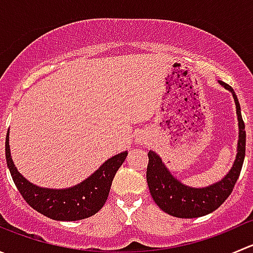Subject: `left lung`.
<instances>
[{"label": "left lung", "instance_id": "left-lung-1", "mask_svg": "<svg viewBox=\"0 0 253 253\" xmlns=\"http://www.w3.org/2000/svg\"><path fill=\"white\" fill-rule=\"evenodd\" d=\"M226 90L233 94L236 105L237 121H239V141L235 162L229 172L218 182L206 187H191L175 177L165 167L162 158L153 150H149L147 167V182L154 202L162 211L176 218H198L207 215L219 208L230 196L237 178L240 176L245 159L246 132L241 116L237 96L229 84L218 81Z\"/></svg>", "mask_w": 253, "mask_h": 253}]
</instances>
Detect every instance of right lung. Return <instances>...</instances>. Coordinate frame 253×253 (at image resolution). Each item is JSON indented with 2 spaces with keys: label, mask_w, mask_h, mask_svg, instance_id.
I'll return each instance as SVG.
<instances>
[{
  "label": "right lung",
  "mask_w": 253,
  "mask_h": 253,
  "mask_svg": "<svg viewBox=\"0 0 253 253\" xmlns=\"http://www.w3.org/2000/svg\"><path fill=\"white\" fill-rule=\"evenodd\" d=\"M126 157L127 152L114 155L89 177L72 187L45 188L29 182L18 171L11 157L9 131L6 137L7 167L18 191L32 208L53 220L75 221L98 213L105 205L115 174Z\"/></svg>",
  "instance_id": "right-lung-1"
}]
</instances>
